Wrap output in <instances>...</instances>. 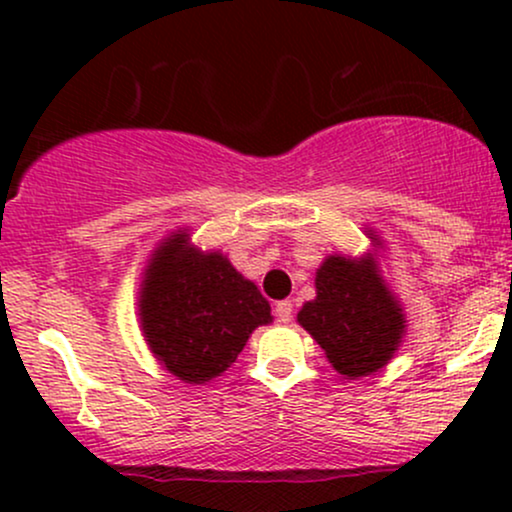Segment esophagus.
Here are the masks:
<instances>
[{
	"label": "esophagus",
	"mask_w": 512,
	"mask_h": 512,
	"mask_svg": "<svg viewBox=\"0 0 512 512\" xmlns=\"http://www.w3.org/2000/svg\"><path fill=\"white\" fill-rule=\"evenodd\" d=\"M274 315L279 322H291L293 320V303L291 301H279L274 308Z\"/></svg>",
	"instance_id": "1"
}]
</instances>
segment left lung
I'll use <instances>...</instances> for the list:
<instances>
[{
  "label": "left lung",
  "instance_id": "obj_1",
  "mask_svg": "<svg viewBox=\"0 0 512 512\" xmlns=\"http://www.w3.org/2000/svg\"><path fill=\"white\" fill-rule=\"evenodd\" d=\"M315 291V301L303 305L298 322L325 349L337 373L363 378L395 356L407 320L370 252L358 260L327 257L315 274Z\"/></svg>",
  "mask_w": 512,
  "mask_h": 512
}]
</instances>
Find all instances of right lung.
Here are the masks:
<instances>
[{
  "label": "right lung",
  "mask_w": 512,
  "mask_h": 512,
  "mask_svg": "<svg viewBox=\"0 0 512 512\" xmlns=\"http://www.w3.org/2000/svg\"><path fill=\"white\" fill-rule=\"evenodd\" d=\"M139 320L158 363L182 383L204 385L236 363L250 334L272 322V308L228 257L178 231L151 255Z\"/></svg>",
  "instance_id": "add662e5"
}]
</instances>
